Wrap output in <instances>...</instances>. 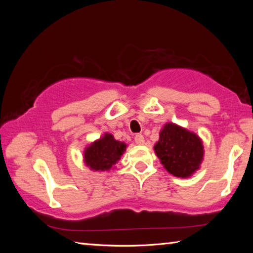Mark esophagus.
<instances>
[{
    "label": "esophagus",
    "instance_id": "34e87169",
    "mask_svg": "<svg viewBox=\"0 0 253 253\" xmlns=\"http://www.w3.org/2000/svg\"><path fill=\"white\" fill-rule=\"evenodd\" d=\"M135 143L138 144V145H143L145 143L144 136L142 134H136L135 135Z\"/></svg>",
    "mask_w": 253,
    "mask_h": 253
}]
</instances>
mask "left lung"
<instances>
[{
	"mask_svg": "<svg viewBox=\"0 0 253 253\" xmlns=\"http://www.w3.org/2000/svg\"><path fill=\"white\" fill-rule=\"evenodd\" d=\"M154 149L169 173L177 177L191 176L203 160V145L199 137L172 123L163 128Z\"/></svg>",
	"mask_w": 253,
	"mask_h": 253,
	"instance_id": "8db88e82",
	"label": "left lung"
}]
</instances>
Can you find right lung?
Here are the masks:
<instances>
[{"label":"right lung","instance_id":"add662e5","mask_svg":"<svg viewBox=\"0 0 253 253\" xmlns=\"http://www.w3.org/2000/svg\"><path fill=\"white\" fill-rule=\"evenodd\" d=\"M125 149V143L118 142L113 135L105 134L85 149L84 163L93 170H108L119 161Z\"/></svg>","mask_w":253,"mask_h":253}]
</instances>
